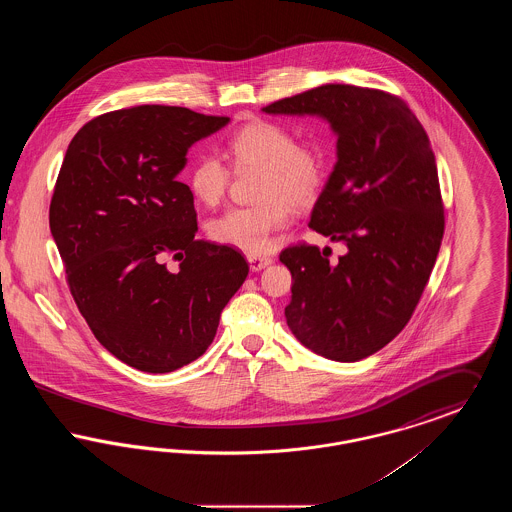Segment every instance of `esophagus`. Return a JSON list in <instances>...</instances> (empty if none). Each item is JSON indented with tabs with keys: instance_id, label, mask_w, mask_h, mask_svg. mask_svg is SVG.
Returning a JSON list of instances; mask_svg holds the SVG:
<instances>
[{
	"instance_id": "34e87169",
	"label": "esophagus",
	"mask_w": 512,
	"mask_h": 512,
	"mask_svg": "<svg viewBox=\"0 0 512 512\" xmlns=\"http://www.w3.org/2000/svg\"><path fill=\"white\" fill-rule=\"evenodd\" d=\"M247 263H249V267L253 272H259V270H263V268L268 267L270 263H272V259L270 257H257V255H249L247 257Z\"/></svg>"
}]
</instances>
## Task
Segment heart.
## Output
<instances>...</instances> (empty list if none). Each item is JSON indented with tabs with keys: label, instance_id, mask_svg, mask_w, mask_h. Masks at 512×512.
<instances>
[{
	"label": "heart",
	"instance_id": "obj_1",
	"mask_svg": "<svg viewBox=\"0 0 512 512\" xmlns=\"http://www.w3.org/2000/svg\"><path fill=\"white\" fill-rule=\"evenodd\" d=\"M228 157L236 171L263 172L257 182V205L232 207L209 220L213 242L263 255L272 249L274 234L290 222V203L307 207L317 199L326 178V155L318 144H297L292 130L270 121H253L228 140ZM230 169L215 155L195 159L188 186L207 207L226 194Z\"/></svg>",
	"mask_w": 512,
	"mask_h": 512
}]
</instances>
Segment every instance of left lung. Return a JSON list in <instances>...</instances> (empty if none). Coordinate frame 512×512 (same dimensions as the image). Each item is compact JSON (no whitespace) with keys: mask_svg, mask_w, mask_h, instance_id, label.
Masks as SVG:
<instances>
[{"mask_svg":"<svg viewBox=\"0 0 512 512\" xmlns=\"http://www.w3.org/2000/svg\"><path fill=\"white\" fill-rule=\"evenodd\" d=\"M263 111L317 115L338 136V163L309 226L347 253L338 263L317 245L280 253L293 278L286 320L317 355L361 361L407 326L438 259L445 217L428 134L403 99L349 84H324Z\"/></svg>","mask_w":512,"mask_h":512,"instance_id":"left-lung-1","label":"left lung"}]
</instances>
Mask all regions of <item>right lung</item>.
<instances>
[{
  "instance_id": "add662e5",
  "label": "right lung",
  "mask_w": 512,
  "mask_h": 512,
  "mask_svg": "<svg viewBox=\"0 0 512 512\" xmlns=\"http://www.w3.org/2000/svg\"><path fill=\"white\" fill-rule=\"evenodd\" d=\"M228 121L138 105L86 122L65 153L49 228L67 284L99 343L138 370L201 357L249 272L234 247L195 240L194 195L176 180L192 144Z\"/></svg>"
}]
</instances>
